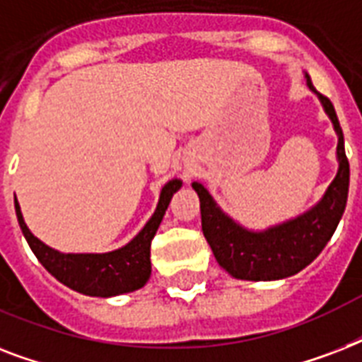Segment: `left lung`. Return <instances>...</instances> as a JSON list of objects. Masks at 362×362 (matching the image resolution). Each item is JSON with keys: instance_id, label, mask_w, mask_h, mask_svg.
Segmentation results:
<instances>
[{"instance_id": "8db88e82", "label": "left lung", "mask_w": 362, "mask_h": 362, "mask_svg": "<svg viewBox=\"0 0 362 362\" xmlns=\"http://www.w3.org/2000/svg\"><path fill=\"white\" fill-rule=\"evenodd\" d=\"M306 81L315 90L310 76H306ZM320 99L338 133L337 152L340 167L325 197L310 212L264 233L244 231L216 206L203 184L193 182V189L201 201L204 238L212 247L216 261L235 278L280 280L297 274L320 255L337 231L348 203L349 161L344 150V135L337 110L327 95L320 93Z\"/></svg>"}]
</instances>
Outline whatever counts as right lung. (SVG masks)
Listing matches in <instances>:
<instances>
[{"label":"right lung","mask_w":362,"mask_h":362,"mask_svg":"<svg viewBox=\"0 0 362 362\" xmlns=\"http://www.w3.org/2000/svg\"><path fill=\"white\" fill-rule=\"evenodd\" d=\"M180 180H170L165 184L159 195L158 209L153 212L144 229L136 235L127 246L110 253H59L45 246L33 237L25 227L18 203L14 201L16 218L31 252L41 261V264L64 286L90 297H115L122 293L135 291L150 278V244L158 231L159 223L170 203L176 189H180Z\"/></svg>","instance_id":"1"}]
</instances>
